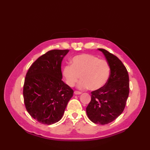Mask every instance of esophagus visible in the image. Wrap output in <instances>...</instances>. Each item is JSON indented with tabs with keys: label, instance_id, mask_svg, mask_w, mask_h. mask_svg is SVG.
<instances>
[{
	"label": "esophagus",
	"instance_id": "34e87169",
	"mask_svg": "<svg viewBox=\"0 0 150 150\" xmlns=\"http://www.w3.org/2000/svg\"><path fill=\"white\" fill-rule=\"evenodd\" d=\"M82 93L81 91H74V94L75 95H81Z\"/></svg>",
	"mask_w": 150,
	"mask_h": 150
}]
</instances>
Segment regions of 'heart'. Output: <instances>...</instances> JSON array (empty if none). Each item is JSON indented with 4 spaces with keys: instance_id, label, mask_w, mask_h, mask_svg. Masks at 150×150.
Segmentation results:
<instances>
[{
    "instance_id": "obj_1",
    "label": "heart",
    "mask_w": 150,
    "mask_h": 150,
    "mask_svg": "<svg viewBox=\"0 0 150 150\" xmlns=\"http://www.w3.org/2000/svg\"><path fill=\"white\" fill-rule=\"evenodd\" d=\"M110 74V65L106 60L90 54L74 57L71 64L66 65L62 69V75L69 87L74 86L79 78L82 79L78 84L81 90L88 88L93 91L99 90L106 84Z\"/></svg>"
}]
</instances>
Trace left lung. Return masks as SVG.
Listing matches in <instances>:
<instances>
[{
  "mask_svg": "<svg viewBox=\"0 0 150 150\" xmlns=\"http://www.w3.org/2000/svg\"><path fill=\"white\" fill-rule=\"evenodd\" d=\"M104 53L110 68V77L103 88L91 92L86 108L89 119L95 124H107L123 112L129 95V75L126 67L115 55L104 49Z\"/></svg>",
  "mask_w": 150,
  "mask_h": 150,
  "instance_id": "obj_1",
  "label": "left lung"
}]
</instances>
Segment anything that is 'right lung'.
I'll return each instance as SVG.
<instances>
[{
    "instance_id": "obj_1",
    "label": "right lung",
    "mask_w": 150,
    "mask_h": 150,
    "mask_svg": "<svg viewBox=\"0 0 150 150\" xmlns=\"http://www.w3.org/2000/svg\"><path fill=\"white\" fill-rule=\"evenodd\" d=\"M68 50H50L28 69L23 87L26 110L38 122L50 125L62 119L73 90L62 81L61 63Z\"/></svg>"
}]
</instances>
